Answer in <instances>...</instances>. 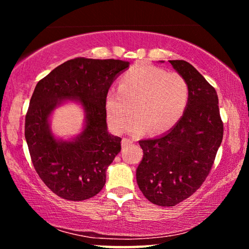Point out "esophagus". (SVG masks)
<instances>
[{"mask_svg": "<svg viewBox=\"0 0 249 249\" xmlns=\"http://www.w3.org/2000/svg\"><path fill=\"white\" fill-rule=\"evenodd\" d=\"M133 144V141L132 140H127V138H124L123 141H122V146L123 147H127L129 145Z\"/></svg>", "mask_w": 249, "mask_h": 249, "instance_id": "obj_1", "label": "esophagus"}]
</instances>
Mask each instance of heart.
I'll list each match as a JSON object with an SVG mask.
<instances>
[{
	"label": "heart",
	"mask_w": 249,
	"mask_h": 249,
	"mask_svg": "<svg viewBox=\"0 0 249 249\" xmlns=\"http://www.w3.org/2000/svg\"><path fill=\"white\" fill-rule=\"evenodd\" d=\"M189 87L183 77L166 72L157 67L141 64L122 75L120 88L109 89L104 108L109 126L123 132L130 115L129 130L142 134L150 128L154 134L163 133L178 123L187 108Z\"/></svg>",
	"instance_id": "obj_1"
}]
</instances>
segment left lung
Instances as JSON below:
<instances>
[{"label":"left lung","mask_w":249,"mask_h":249,"mask_svg":"<svg viewBox=\"0 0 249 249\" xmlns=\"http://www.w3.org/2000/svg\"><path fill=\"white\" fill-rule=\"evenodd\" d=\"M169 62L188 83L187 108L167 133L140 141L144 157L136 170L142 195L160 206L178 204L201 187L223 140L215 89L189 62Z\"/></svg>","instance_id":"left-lung-1"}]
</instances>
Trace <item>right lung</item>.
Instances as JSON below:
<instances>
[{
  "label": "right lung",
  "mask_w": 249,
  "mask_h": 249,
  "mask_svg": "<svg viewBox=\"0 0 249 249\" xmlns=\"http://www.w3.org/2000/svg\"><path fill=\"white\" fill-rule=\"evenodd\" d=\"M128 67V61L115 59L75 58L37 83L25 119V138L37 174L58 196L82 201L103 189L122 141L107 130L105 96ZM69 102L83 108L84 126L79 134L62 139L52 132L51 117Z\"/></svg>",
  "instance_id": "add662e5"
}]
</instances>
